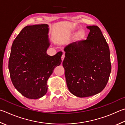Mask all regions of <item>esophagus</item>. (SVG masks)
Segmentation results:
<instances>
[{
	"mask_svg": "<svg viewBox=\"0 0 125 125\" xmlns=\"http://www.w3.org/2000/svg\"><path fill=\"white\" fill-rule=\"evenodd\" d=\"M64 57H65V55H64V54H63V55H62V57H61V58H62V61L64 60Z\"/></svg>",
	"mask_w": 125,
	"mask_h": 125,
	"instance_id": "obj_1",
	"label": "esophagus"
}]
</instances>
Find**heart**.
<instances>
[{"mask_svg": "<svg viewBox=\"0 0 125 125\" xmlns=\"http://www.w3.org/2000/svg\"><path fill=\"white\" fill-rule=\"evenodd\" d=\"M76 30V28L74 29V31ZM86 37V32L83 29L79 31L75 35V40L76 42H80L85 39Z\"/></svg>", "mask_w": 125, "mask_h": 125, "instance_id": "heart-1", "label": "heart"}]
</instances>
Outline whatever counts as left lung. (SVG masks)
Returning a JSON list of instances; mask_svg holds the SVG:
<instances>
[{"label": "left lung", "instance_id": "1", "mask_svg": "<svg viewBox=\"0 0 125 125\" xmlns=\"http://www.w3.org/2000/svg\"><path fill=\"white\" fill-rule=\"evenodd\" d=\"M86 40L74 42L64 49L63 61L67 87L79 97L94 96L107 84L112 69L108 45L98 26L87 27Z\"/></svg>", "mask_w": 125, "mask_h": 125}]
</instances>
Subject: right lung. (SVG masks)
I'll list each match as a JSON object with an SVG mask.
<instances>
[{"instance_id": "add662e5", "label": "right lung", "mask_w": 125, "mask_h": 125, "mask_svg": "<svg viewBox=\"0 0 125 125\" xmlns=\"http://www.w3.org/2000/svg\"><path fill=\"white\" fill-rule=\"evenodd\" d=\"M46 24L27 26L22 29L11 46L9 69L11 81L22 95L40 98L46 94L47 81L60 65L62 52L46 53L50 42Z\"/></svg>"}]
</instances>
